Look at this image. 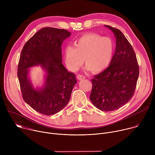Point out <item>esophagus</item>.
<instances>
[{
    "instance_id": "34e87169",
    "label": "esophagus",
    "mask_w": 155,
    "mask_h": 155,
    "mask_svg": "<svg viewBox=\"0 0 155 155\" xmlns=\"http://www.w3.org/2000/svg\"><path fill=\"white\" fill-rule=\"evenodd\" d=\"M86 77H84V76H83V75H78V76H77V78L79 80H83V79H84Z\"/></svg>"
}]
</instances>
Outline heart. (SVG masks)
I'll use <instances>...</instances> for the list:
<instances>
[{
	"label": "heart",
	"instance_id": "b5f03b06",
	"mask_svg": "<svg viewBox=\"0 0 155 155\" xmlns=\"http://www.w3.org/2000/svg\"><path fill=\"white\" fill-rule=\"evenodd\" d=\"M74 46H67L63 51L66 65L75 72L83 65L86 69L97 73L106 69L112 61L115 45L109 37L94 33L85 34L78 38Z\"/></svg>",
	"mask_w": 155,
	"mask_h": 155
}]
</instances>
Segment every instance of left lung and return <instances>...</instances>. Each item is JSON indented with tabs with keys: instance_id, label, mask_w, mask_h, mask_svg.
<instances>
[{
	"instance_id": "1",
	"label": "left lung",
	"mask_w": 155,
	"mask_h": 155,
	"mask_svg": "<svg viewBox=\"0 0 155 155\" xmlns=\"http://www.w3.org/2000/svg\"><path fill=\"white\" fill-rule=\"evenodd\" d=\"M116 38L115 54L108 67L91 80L90 100L102 111H113L127 103L134 94L139 69L134 51L118 29L104 25Z\"/></svg>"
}]
</instances>
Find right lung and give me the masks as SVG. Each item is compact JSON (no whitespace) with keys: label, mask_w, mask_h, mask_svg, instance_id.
Returning a JSON list of instances; mask_svg holds the SVG:
<instances>
[{"label":"right lung","mask_w":155,"mask_h":155,"mask_svg":"<svg viewBox=\"0 0 155 155\" xmlns=\"http://www.w3.org/2000/svg\"><path fill=\"white\" fill-rule=\"evenodd\" d=\"M71 35L67 30L44 28L36 32L21 53L18 77L24 101L37 112L51 115L69 102L75 75L62 64L61 45ZM40 65L45 72L42 86L35 87L30 77V68Z\"/></svg>","instance_id":"add662e5"}]
</instances>
